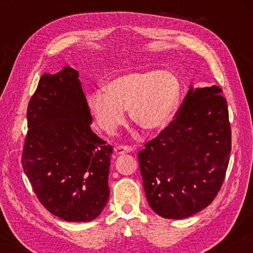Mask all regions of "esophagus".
I'll return each mask as SVG.
<instances>
[{"label": "esophagus", "instance_id": "esophagus-1", "mask_svg": "<svg viewBox=\"0 0 253 253\" xmlns=\"http://www.w3.org/2000/svg\"><path fill=\"white\" fill-rule=\"evenodd\" d=\"M132 151V148L128 145H119V146L115 147V153L117 155H121V154H125V153H130Z\"/></svg>", "mask_w": 253, "mask_h": 253}]
</instances>
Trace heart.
<instances>
[{"mask_svg": "<svg viewBox=\"0 0 253 253\" xmlns=\"http://www.w3.org/2000/svg\"><path fill=\"white\" fill-rule=\"evenodd\" d=\"M179 98V83L169 71H136L110 80L105 90L89 96V105L102 129L113 131L125 119L126 109L139 127L161 130L169 124Z\"/></svg>", "mask_w": 253, "mask_h": 253, "instance_id": "1", "label": "heart"}]
</instances>
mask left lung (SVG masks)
<instances>
[{
  "mask_svg": "<svg viewBox=\"0 0 253 253\" xmlns=\"http://www.w3.org/2000/svg\"><path fill=\"white\" fill-rule=\"evenodd\" d=\"M217 85L190 87L158 136L138 153L145 194L165 219H185L213 202L225 178L231 153L226 99Z\"/></svg>",
  "mask_w": 253,
  "mask_h": 253,
  "instance_id": "obj_1",
  "label": "left lung"
}]
</instances>
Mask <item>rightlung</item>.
Here are the masks:
<instances>
[{"label":"right lung","mask_w":253,"mask_h":253,"mask_svg":"<svg viewBox=\"0 0 253 253\" xmlns=\"http://www.w3.org/2000/svg\"><path fill=\"white\" fill-rule=\"evenodd\" d=\"M27 118L21 162L39 202L65 221L95 220L109 198L113 147L91 130L78 71L42 76Z\"/></svg>","instance_id":"obj_1"}]
</instances>
